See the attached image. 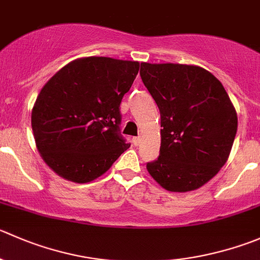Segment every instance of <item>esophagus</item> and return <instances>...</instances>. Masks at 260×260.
Listing matches in <instances>:
<instances>
[{
  "instance_id": "1",
  "label": "esophagus",
  "mask_w": 260,
  "mask_h": 260,
  "mask_svg": "<svg viewBox=\"0 0 260 260\" xmlns=\"http://www.w3.org/2000/svg\"><path fill=\"white\" fill-rule=\"evenodd\" d=\"M133 143H135L136 146H138L141 143V137H133Z\"/></svg>"
}]
</instances>
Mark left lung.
I'll return each instance as SVG.
<instances>
[{
	"label": "left lung",
	"instance_id": "1",
	"mask_svg": "<svg viewBox=\"0 0 260 260\" xmlns=\"http://www.w3.org/2000/svg\"><path fill=\"white\" fill-rule=\"evenodd\" d=\"M141 79L161 115L157 160L150 175L170 191L205 185L230 155L238 115L225 87L207 70L179 63H141Z\"/></svg>",
	"mask_w": 260,
	"mask_h": 260
}]
</instances>
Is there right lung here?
Here are the masks:
<instances>
[{
	"label": "right lung",
	"instance_id": "obj_1",
	"mask_svg": "<svg viewBox=\"0 0 260 260\" xmlns=\"http://www.w3.org/2000/svg\"><path fill=\"white\" fill-rule=\"evenodd\" d=\"M140 63L86 57L60 69L40 90L31 112L35 143L54 173L89 183L129 147L120 135V102Z\"/></svg>",
	"mask_w": 260,
	"mask_h": 260
}]
</instances>
